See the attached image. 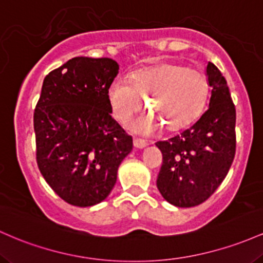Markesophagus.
Wrapping results in <instances>:
<instances>
[{
    "mask_svg": "<svg viewBox=\"0 0 263 263\" xmlns=\"http://www.w3.org/2000/svg\"><path fill=\"white\" fill-rule=\"evenodd\" d=\"M134 146L138 147V149H143V147L146 146V141L139 139V138H134Z\"/></svg>",
    "mask_w": 263,
    "mask_h": 263,
    "instance_id": "esophagus-1",
    "label": "esophagus"
}]
</instances>
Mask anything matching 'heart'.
<instances>
[{"label":"heart","mask_w":263,"mask_h":263,"mask_svg":"<svg viewBox=\"0 0 263 263\" xmlns=\"http://www.w3.org/2000/svg\"><path fill=\"white\" fill-rule=\"evenodd\" d=\"M209 93L208 78L195 68L163 63L134 73L128 82L116 79L108 89L113 116L126 123L146 107V116L133 123V130L150 134L160 128L179 130L199 116Z\"/></svg>","instance_id":"b5f03b06"}]
</instances>
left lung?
<instances>
[{
    "label": "left lung",
    "mask_w": 263,
    "mask_h": 263,
    "mask_svg": "<svg viewBox=\"0 0 263 263\" xmlns=\"http://www.w3.org/2000/svg\"><path fill=\"white\" fill-rule=\"evenodd\" d=\"M209 108L180 135L155 144L163 154L156 186L178 208L202 203L226 178L236 152V109L225 77L209 62Z\"/></svg>",
    "instance_id": "1"
}]
</instances>
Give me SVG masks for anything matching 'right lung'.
Wrapping results in <instances>:
<instances>
[{"mask_svg":"<svg viewBox=\"0 0 263 263\" xmlns=\"http://www.w3.org/2000/svg\"><path fill=\"white\" fill-rule=\"evenodd\" d=\"M119 66L74 57L46 76L33 114L38 169L62 200L87 208L107 197L133 138L110 116Z\"/></svg>","mask_w":263,"mask_h":263,"instance_id":"right-lung-1","label":"right lung"}]
</instances>
